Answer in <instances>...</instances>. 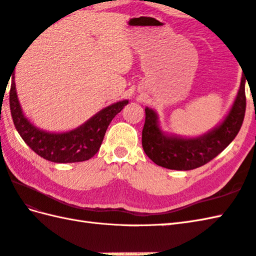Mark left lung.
I'll list each match as a JSON object with an SVG mask.
<instances>
[{"instance_id":"8db88e82","label":"left lung","mask_w":256,"mask_h":256,"mask_svg":"<svg viewBox=\"0 0 256 256\" xmlns=\"http://www.w3.org/2000/svg\"><path fill=\"white\" fill-rule=\"evenodd\" d=\"M246 78L242 74L240 89L224 121L196 138L165 133L160 126L157 113L146 106L142 132L145 154L156 165L174 170H194L214 160L236 138L242 126L246 108Z\"/></svg>"}]
</instances>
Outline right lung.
Returning a JSON list of instances; mask_svg holds the SVG:
<instances>
[{
    "label": "right lung",
    "mask_w": 256,
    "mask_h": 256,
    "mask_svg": "<svg viewBox=\"0 0 256 256\" xmlns=\"http://www.w3.org/2000/svg\"><path fill=\"white\" fill-rule=\"evenodd\" d=\"M14 80L13 74L10 91V108L15 128L24 142L36 154L54 162H77L94 157L100 148L106 128L113 118L128 103V100L113 103L72 131L47 132L32 124L22 111Z\"/></svg>",
    "instance_id": "1"
}]
</instances>
